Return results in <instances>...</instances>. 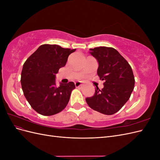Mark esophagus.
<instances>
[{
  "instance_id": "obj_1",
  "label": "esophagus",
  "mask_w": 160,
  "mask_h": 160,
  "mask_svg": "<svg viewBox=\"0 0 160 160\" xmlns=\"http://www.w3.org/2000/svg\"><path fill=\"white\" fill-rule=\"evenodd\" d=\"M75 85L76 88H79V87H80L82 85V83L81 81H76L75 83Z\"/></svg>"
}]
</instances>
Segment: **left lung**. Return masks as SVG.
I'll list each match as a JSON object with an SVG mask.
<instances>
[{"instance_id":"1","label":"left lung","mask_w":160,"mask_h":160,"mask_svg":"<svg viewBox=\"0 0 160 160\" xmlns=\"http://www.w3.org/2000/svg\"><path fill=\"white\" fill-rule=\"evenodd\" d=\"M89 51L98 62V75L105 82L102 89L96 87L94 95L85 99L87 103L99 113L113 115L129 100L133 90L135 79L132 69L113 48L99 47Z\"/></svg>"}]
</instances>
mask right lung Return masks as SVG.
Masks as SVG:
<instances>
[{
    "instance_id": "1",
    "label": "right lung",
    "mask_w": 160,
    "mask_h": 160,
    "mask_svg": "<svg viewBox=\"0 0 160 160\" xmlns=\"http://www.w3.org/2000/svg\"><path fill=\"white\" fill-rule=\"evenodd\" d=\"M76 49L57 45H42L23 65L21 83L25 98L32 108L42 115L59 113L68 103L73 82L56 85V74L66 65Z\"/></svg>"
}]
</instances>
